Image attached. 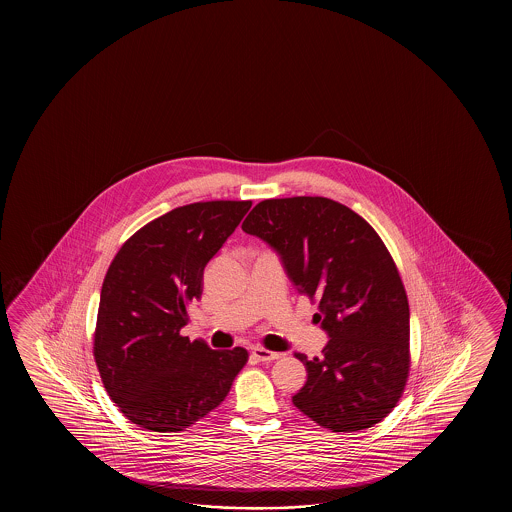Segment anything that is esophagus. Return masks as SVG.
<instances>
[{"mask_svg": "<svg viewBox=\"0 0 512 512\" xmlns=\"http://www.w3.org/2000/svg\"><path fill=\"white\" fill-rule=\"evenodd\" d=\"M252 355L260 362H271V360L280 359V353H274L265 348H252Z\"/></svg>", "mask_w": 512, "mask_h": 512, "instance_id": "1", "label": "esophagus"}]
</instances>
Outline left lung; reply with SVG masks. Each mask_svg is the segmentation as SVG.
Instances as JSON below:
<instances>
[{
    "label": "left lung",
    "mask_w": 512,
    "mask_h": 512,
    "mask_svg": "<svg viewBox=\"0 0 512 512\" xmlns=\"http://www.w3.org/2000/svg\"><path fill=\"white\" fill-rule=\"evenodd\" d=\"M243 232L280 256L298 293L318 300L322 357L296 353L307 381L293 404L333 432L370 428L399 401L410 370V307L379 234L327 197L265 199Z\"/></svg>",
    "instance_id": "obj_1"
}]
</instances>
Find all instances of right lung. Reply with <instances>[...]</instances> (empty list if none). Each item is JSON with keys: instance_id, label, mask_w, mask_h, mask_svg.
I'll use <instances>...</instances> for the list:
<instances>
[{"instance_id": "obj_1", "label": "right lung", "mask_w": 512, "mask_h": 512, "mask_svg": "<svg viewBox=\"0 0 512 512\" xmlns=\"http://www.w3.org/2000/svg\"><path fill=\"white\" fill-rule=\"evenodd\" d=\"M252 207L207 201L174 208L126 241L102 283L95 360L104 388L131 423L181 432L212 412L249 359L181 335L201 298L203 272Z\"/></svg>"}]
</instances>
